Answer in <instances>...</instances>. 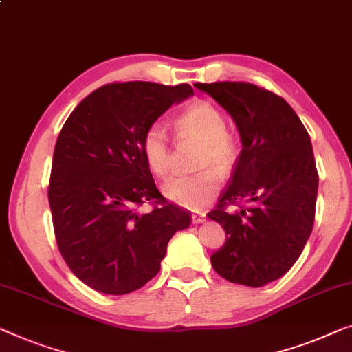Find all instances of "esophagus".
<instances>
[{
  "label": "esophagus",
  "mask_w": 352,
  "mask_h": 352,
  "mask_svg": "<svg viewBox=\"0 0 352 352\" xmlns=\"http://www.w3.org/2000/svg\"><path fill=\"white\" fill-rule=\"evenodd\" d=\"M206 221V214L205 212H193L192 214V222L193 223H203Z\"/></svg>",
  "instance_id": "34e87169"
}]
</instances>
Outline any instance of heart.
I'll return each instance as SVG.
<instances>
[{"instance_id":"b5f03b06","label":"heart","mask_w":352,"mask_h":352,"mask_svg":"<svg viewBox=\"0 0 352 352\" xmlns=\"http://www.w3.org/2000/svg\"><path fill=\"white\" fill-rule=\"evenodd\" d=\"M177 129L205 142L201 165H212L217 171L228 173L238 159V142L227 131L226 117L208 101L188 106L177 117ZM141 151L149 170L155 176H165L170 170V144L166 125L155 120L147 126L141 140ZM221 188V177L214 170L195 175L173 176L165 182L164 193L168 200L187 210H201L214 200Z\"/></svg>"}]
</instances>
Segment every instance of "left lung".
<instances>
[{"instance_id":"obj_1","label":"left lung","mask_w":352,"mask_h":352,"mask_svg":"<svg viewBox=\"0 0 352 352\" xmlns=\"http://www.w3.org/2000/svg\"><path fill=\"white\" fill-rule=\"evenodd\" d=\"M235 122L243 149L208 217L226 230L211 265L227 281L262 287L286 274L311 235L319 176L311 140L287 101L249 82L195 84ZM238 206V210L226 206Z\"/></svg>"}]
</instances>
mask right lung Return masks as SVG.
Here are the masks:
<instances>
[{"label":"right lung","instance_id":"add662e5","mask_svg":"<svg viewBox=\"0 0 352 352\" xmlns=\"http://www.w3.org/2000/svg\"><path fill=\"white\" fill-rule=\"evenodd\" d=\"M190 95L188 84H106L60 131L49 181L55 238L71 272L98 292L144 286L159 273L171 236L190 226V212L157 190L141 151L147 126ZM146 201L155 208L140 213Z\"/></svg>","mask_w":352,"mask_h":352}]
</instances>
